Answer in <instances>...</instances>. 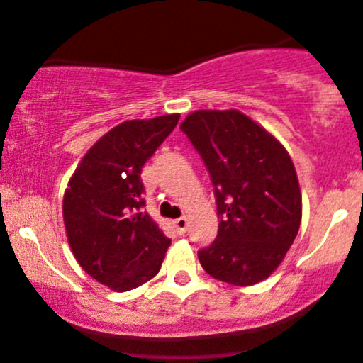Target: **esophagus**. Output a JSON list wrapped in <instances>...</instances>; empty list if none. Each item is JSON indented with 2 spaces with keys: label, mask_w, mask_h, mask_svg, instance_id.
<instances>
[{
  "label": "esophagus",
  "mask_w": 363,
  "mask_h": 363,
  "mask_svg": "<svg viewBox=\"0 0 363 363\" xmlns=\"http://www.w3.org/2000/svg\"><path fill=\"white\" fill-rule=\"evenodd\" d=\"M174 227L177 228L179 234H184V232H186V227H188V220H186L184 216H182V218H177V220H174Z\"/></svg>",
  "instance_id": "obj_1"
}]
</instances>
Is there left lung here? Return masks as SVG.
<instances>
[{"label": "left lung", "instance_id": "1", "mask_svg": "<svg viewBox=\"0 0 363 363\" xmlns=\"http://www.w3.org/2000/svg\"><path fill=\"white\" fill-rule=\"evenodd\" d=\"M181 129L207 167L220 216L200 264L232 286L262 282L300 230L301 193L289 152L238 110L193 111Z\"/></svg>", "mask_w": 363, "mask_h": 363}]
</instances>
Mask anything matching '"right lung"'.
Segmentation results:
<instances>
[{"instance_id":"obj_1","label":"right lung","mask_w":363,"mask_h":363,"mask_svg":"<svg viewBox=\"0 0 363 363\" xmlns=\"http://www.w3.org/2000/svg\"><path fill=\"white\" fill-rule=\"evenodd\" d=\"M181 115L125 121L97 140L63 195L67 241L88 275L124 293L157 275L170 239L142 209V168Z\"/></svg>"}]
</instances>
